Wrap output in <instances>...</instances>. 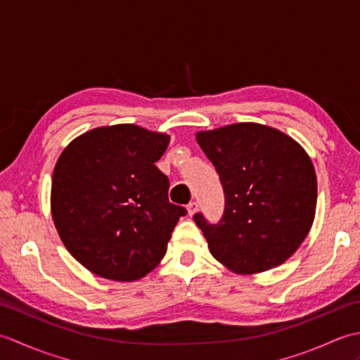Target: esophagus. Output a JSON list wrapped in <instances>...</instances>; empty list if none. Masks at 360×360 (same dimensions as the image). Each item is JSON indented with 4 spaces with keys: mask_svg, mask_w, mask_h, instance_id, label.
I'll list each match as a JSON object with an SVG mask.
<instances>
[{
    "mask_svg": "<svg viewBox=\"0 0 360 360\" xmlns=\"http://www.w3.org/2000/svg\"><path fill=\"white\" fill-rule=\"evenodd\" d=\"M196 210H198V202L192 201V202H190V204L187 205V212H188L190 217H193L195 213H196Z\"/></svg>",
    "mask_w": 360,
    "mask_h": 360,
    "instance_id": "1",
    "label": "esophagus"
}]
</instances>
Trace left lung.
<instances>
[{
    "label": "left lung",
    "mask_w": 360,
    "mask_h": 360,
    "mask_svg": "<svg viewBox=\"0 0 360 360\" xmlns=\"http://www.w3.org/2000/svg\"><path fill=\"white\" fill-rule=\"evenodd\" d=\"M224 190V213L196 226L212 255L236 274L281 264L300 248L316 215L317 178L292 137L262 124H233L196 133Z\"/></svg>",
    "instance_id": "1"
}]
</instances>
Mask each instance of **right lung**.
Returning <instances> with one entry per match:
<instances>
[{
	"label": "right lung",
	"mask_w": 360,
	"mask_h": 360,
	"mask_svg": "<svg viewBox=\"0 0 360 360\" xmlns=\"http://www.w3.org/2000/svg\"><path fill=\"white\" fill-rule=\"evenodd\" d=\"M170 136L133 124L101 127L68 145L52 174L51 212L65 248L98 277L136 281L160 263L187 210L168 201L155 165Z\"/></svg>",
	"instance_id": "1"
}]
</instances>
